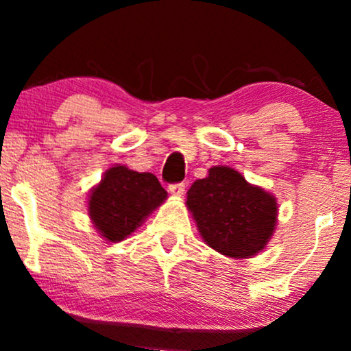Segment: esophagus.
I'll return each mask as SVG.
<instances>
[{"label": "esophagus", "instance_id": "obj_1", "mask_svg": "<svg viewBox=\"0 0 351 351\" xmlns=\"http://www.w3.org/2000/svg\"><path fill=\"white\" fill-rule=\"evenodd\" d=\"M168 191H170L173 196H181L184 193V183H173L168 186Z\"/></svg>", "mask_w": 351, "mask_h": 351}]
</instances>
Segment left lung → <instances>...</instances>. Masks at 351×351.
<instances>
[{"label":"left lung","mask_w":351,"mask_h":351,"mask_svg":"<svg viewBox=\"0 0 351 351\" xmlns=\"http://www.w3.org/2000/svg\"><path fill=\"white\" fill-rule=\"evenodd\" d=\"M186 206L204 243L234 259L263 251L277 223L276 198L229 167H213L206 178L196 180Z\"/></svg>","instance_id":"1"}]
</instances>
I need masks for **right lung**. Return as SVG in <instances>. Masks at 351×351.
Returning a JSON list of instances; mask_svg holds the SVG:
<instances>
[{"mask_svg": "<svg viewBox=\"0 0 351 351\" xmlns=\"http://www.w3.org/2000/svg\"><path fill=\"white\" fill-rule=\"evenodd\" d=\"M168 193L152 173H138L127 167L108 168L88 196V216L100 236L119 243L130 236Z\"/></svg>", "mask_w": 351, "mask_h": 351, "instance_id": "add662e5", "label": "right lung"}]
</instances>
